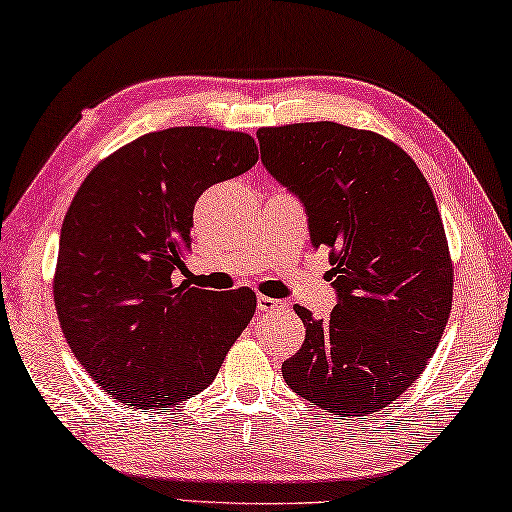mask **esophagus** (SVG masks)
I'll use <instances>...</instances> for the list:
<instances>
[{
  "instance_id": "1",
  "label": "esophagus",
  "mask_w": 512,
  "mask_h": 512,
  "mask_svg": "<svg viewBox=\"0 0 512 512\" xmlns=\"http://www.w3.org/2000/svg\"><path fill=\"white\" fill-rule=\"evenodd\" d=\"M282 302L275 300V297H268V295H259L257 297V309L259 311H271V309H277Z\"/></svg>"
}]
</instances>
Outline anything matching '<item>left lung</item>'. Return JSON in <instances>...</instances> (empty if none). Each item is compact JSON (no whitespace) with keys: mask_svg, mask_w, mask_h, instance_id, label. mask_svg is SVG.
Returning <instances> with one entry per match:
<instances>
[{"mask_svg":"<svg viewBox=\"0 0 512 512\" xmlns=\"http://www.w3.org/2000/svg\"><path fill=\"white\" fill-rule=\"evenodd\" d=\"M262 161L295 192L315 248L329 250L338 304L295 306L306 336L284 360L297 396L367 416L423 374L452 309L454 266L432 188L403 147L369 129L295 123L257 129Z\"/></svg>","mask_w":512,"mask_h":512,"instance_id":"left-lung-1","label":"left lung"}]
</instances>
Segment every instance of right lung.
Returning a JSON list of instances; mask_svg holds the SVG:
<instances>
[{
    "mask_svg": "<svg viewBox=\"0 0 512 512\" xmlns=\"http://www.w3.org/2000/svg\"><path fill=\"white\" fill-rule=\"evenodd\" d=\"M259 159L255 138L215 127L138 136L102 159L60 232L53 300L73 356L138 410L179 405L215 380L257 295L174 284L192 246L194 203Z\"/></svg>",
    "mask_w": 512,
    "mask_h": 512,
    "instance_id": "obj_1",
    "label": "right lung"
}]
</instances>
